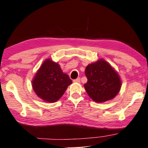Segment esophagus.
<instances>
[{"label":"esophagus","mask_w":148,"mask_h":148,"mask_svg":"<svg viewBox=\"0 0 148 148\" xmlns=\"http://www.w3.org/2000/svg\"><path fill=\"white\" fill-rule=\"evenodd\" d=\"M73 82H78V83H79L80 82H81V78H77V79H74L73 80Z\"/></svg>","instance_id":"1"}]
</instances>
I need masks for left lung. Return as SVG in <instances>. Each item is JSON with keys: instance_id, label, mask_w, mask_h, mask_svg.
<instances>
[{"instance_id": "1", "label": "left lung", "mask_w": 148, "mask_h": 148, "mask_svg": "<svg viewBox=\"0 0 148 148\" xmlns=\"http://www.w3.org/2000/svg\"><path fill=\"white\" fill-rule=\"evenodd\" d=\"M88 81L85 90L90 98L97 103L113 99L121 88L118 74L110 65L103 60L89 64L85 69Z\"/></svg>"}]
</instances>
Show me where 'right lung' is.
Wrapping results in <instances>:
<instances>
[{
    "instance_id": "right-lung-1",
    "label": "right lung",
    "mask_w": 148,
    "mask_h": 148,
    "mask_svg": "<svg viewBox=\"0 0 148 148\" xmlns=\"http://www.w3.org/2000/svg\"><path fill=\"white\" fill-rule=\"evenodd\" d=\"M72 81L59 65L47 59L43 62L32 81L33 89L41 99L54 103L60 98Z\"/></svg>"
}]
</instances>
